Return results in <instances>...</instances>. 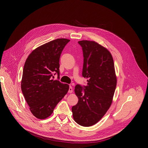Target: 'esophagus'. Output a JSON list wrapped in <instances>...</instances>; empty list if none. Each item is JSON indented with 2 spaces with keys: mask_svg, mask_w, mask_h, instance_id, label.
Wrapping results in <instances>:
<instances>
[{
  "mask_svg": "<svg viewBox=\"0 0 148 148\" xmlns=\"http://www.w3.org/2000/svg\"><path fill=\"white\" fill-rule=\"evenodd\" d=\"M73 92V87L71 86H70L69 88V93H72Z\"/></svg>",
  "mask_w": 148,
  "mask_h": 148,
  "instance_id": "34e87169",
  "label": "esophagus"
}]
</instances>
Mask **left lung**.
I'll return each instance as SVG.
<instances>
[{
    "instance_id": "1",
    "label": "left lung",
    "mask_w": 148,
    "mask_h": 148,
    "mask_svg": "<svg viewBox=\"0 0 148 148\" xmlns=\"http://www.w3.org/2000/svg\"><path fill=\"white\" fill-rule=\"evenodd\" d=\"M84 55L82 76L88 78L84 90L77 85L74 91L78 98L72 107L74 121L82 126L99 122L110 108L116 86L112 56L110 51L94 41L81 40Z\"/></svg>"
}]
</instances>
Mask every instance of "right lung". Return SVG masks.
<instances>
[{
  "mask_svg": "<svg viewBox=\"0 0 148 148\" xmlns=\"http://www.w3.org/2000/svg\"><path fill=\"white\" fill-rule=\"evenodd\" d=\"M70 41L61 38L49 41L33 50L26 60L21 88L31 112L38 119L50 116L69 90V85L54 80L53 75H59L60 55Z\"/></svg>",
  "mask_w": 148,
  "mask_h": 148,
  "instance_id": "obj_1",
  "label": "right lung"
}]
</instances>
